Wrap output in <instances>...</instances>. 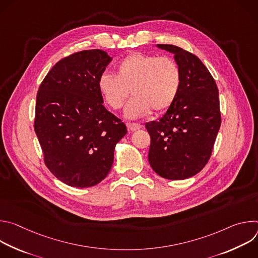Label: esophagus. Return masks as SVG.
I'll return each instance as SVG.
<instances>
[{
  "label": "esophagus",
  "instance_id": "1",
  "mask_svg": "<svg viewBox=\"0 0 258 258\" xmlns=\"http://www.w3.org/2000/svg\"><path fill=\"white\" fill-rule=\"evenodd\" d=\"M126 126H127L128 131H131V132H135V131L140 130L142 127V125L140 123H133V122H127Z\"/></svg>",
  "mask_w": 258,
  "mask_h": 258
}]
</instances>
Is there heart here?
Listing matches in <instances>:
<instances>
[{
  "label": "heart",
  "mask_w": 258,
  "mask_h": 258,
  "mask_svg": "<svg viewBox=\"0 0 258 258\" xmlns=\"http://www.w3.org/2000/svg\"><path fill=\"white\" fill-rule=\"evenodd\" d=\"M181 85L177 63L170 57L135 52L116 65V75L103 72L98 79V91L113 110L120 109L130 91L134 97L124 109L128 119L145 117L152 112L166 111L174 103Z\"/></svg>",
  "instance_id": "1"
}]
</instances>
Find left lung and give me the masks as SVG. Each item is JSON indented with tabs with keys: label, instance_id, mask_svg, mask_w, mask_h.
I'll return each mask as SVG.
<instances>
[{
	"label": "left lung",
	"instance_id": "8db88e82",
	"mask_svg": "<svg viewBox=\"0 0 258 258\" xmlns=\"http://www.w3.org/2000/svg\"><path fill=\"white\" fill-rule=\"evenodd\" d=\"M173 54L181 73L174 103L156 121L146 123L151 137L148 160L167 179L189 178L208 162L220 127L216 84L201 60L173 45H156Z\"/></svg>",
	"mask_w": 258,
	"mask_h": 258
}]
</instances>
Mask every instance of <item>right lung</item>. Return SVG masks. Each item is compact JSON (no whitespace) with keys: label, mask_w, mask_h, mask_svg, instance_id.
Returning <instances> with one entry per match:
<instances>
[{"label":"right lung","mask_w":258,"mask_h":258,"mask_svg":"<svg viewBox=\"0 0 258 258\" xmlns=\"http://www.w3.org/2000/svg\"><path fill=\"white\" fill-rule=\"evenodd\" d=\"M105 51L72 54L49 71L36 95L34 132L50 171L70 187H93L109 173L126 126L103 105L98 79Z\"/></svg>","instance_id":"obj_1"}]
</instances>
